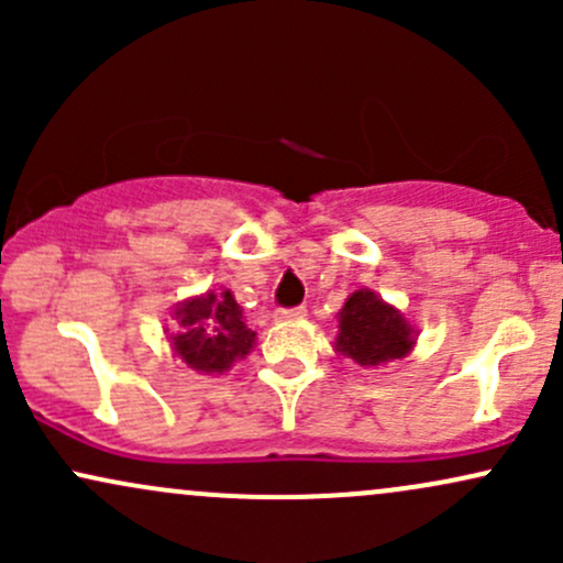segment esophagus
Here are the masks:
<instances>
[{"mask_svg":"<svg viewBox=\"0 0 563 563\" xmlns=\"http://www.w3.org/2000/svg\"><path fill=\"white\" fill-rule=\"evenodd\" d=\"M277 320H303L307 318V309L303 307H290V309H277L275 312Z\"/></svg>","mask_w":563,"mask_h":563,"instance_id":"obj_1","label":"esophagus"}]
</instances>
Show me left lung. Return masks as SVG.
<instances>
[{
  "label": "left lung",
  "mask_w": 563,
  "mask_h": 563,
  "mask_svg": "<svg viewBox=\"0 0 563 563\" xmlns=\"http://www.w3.org/2000/svg\"><path fill=\"white\" fill-rule=\"evenodd\" d=\"M416 346V328L397 307L386 303L376 290L360 288L339 312L335 352L346 354L363 367L402 360Z\"/></svg>",
  "instance_id": "left-lung-1"
}]
</instances>
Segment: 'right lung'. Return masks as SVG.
Here are the masks:
<instances>
[{"mask_svg": "<svg viewBox=\"0 0 563 563\" xmlns=\"http://www.w3.org/2000/svg\"><path fill=\"white\" fill-rule=\"evenodd\" d=\"M179 333H172L177 357L206 376H222L254 349L256 333L243 322V309L232 290H209L174 309Z\"/></svg>", "mask_w": 563, "mask_h": 563, "instance_id": "add662e5", "label": "right lung"}]
</instances>
